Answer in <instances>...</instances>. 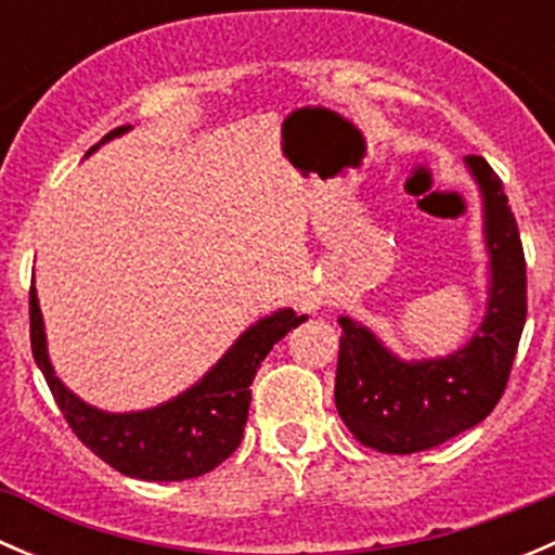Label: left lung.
<instances>
[{"instance_id":"left-lung-1","label":"left lung","mask_w":555,"mask_h":555,"mask_svg":"<svg viewBox=\"0 0 555 555\" xmlns=\"http://www.w3.org/2000/svg\"><path fill=\"white\" fill-rule=\"evenodd\" d=\"M467 166L483 193L491 298L483 324L446 360L402 362L362 324L340 317L335 405L367 449L416 453L483 422L505 395L526 322V260L502 179L480 155Z\"/></svg>"}]
</instances>
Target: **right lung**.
Returning <instances> with one entry per match:
<instances>
[{
	"mask_svg": "<svg viewBox=\"0 0 555 555\" xmlns=\"http://www.w3.org/2000/svg\"><path fill=\"white\" fill-rule=\"evenodd\" d=\"M126 126L104 137H120ZM93 144L91 150H96ZM306 317L293 309L251 324L225 357L171 402L139 413H104L77 400L50 367L35 287L29 289L31 354L72 433L117 473L142 480H184L209 473L238 449L251 402V378L273 344Z\"/></svg>",
	"mask_w": 555,
	"mask_h": 555,
	"instance_id": "add662e5",
	"label": "right lung"
}]
</instances>
